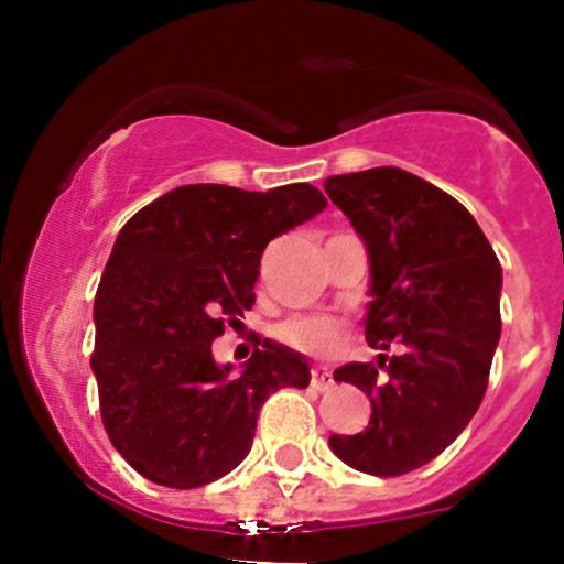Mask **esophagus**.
<instances>
[{
    "label": "esophagus",
    "mask_w": 564,
    "mask_h": 564,
    "mask_svg": "<svg viewBox=\"0 0 564 564\" xmlns=\"http://www.w3.org/2000/svg\"><path fill=\"white\" fill-rule=\"evenodd\" d=\"M311 384H314L318 392H327L329 388H333V373H329L327 368L316 366L314 371H311Z\"/></svg>",
    "instance_id": "esophagus-1"
}]
</instances>
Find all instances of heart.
<instances>
[{
	"label": "heart",
	"mask_w": 564,
	"mask_h": 564,
	"mask_svg": "<svg viewBox=\"0 0 564 564\" xmlns=\"http://www.w3.org/2000/svg\"><path fill=\"white\" fill-rule=\"evenodd\" d=\"M278 340L311 357H327L344 344V324L333 316H294L278 324Z\"/></svg>",
	"instance_id": "obj_1"
}]
</instances>
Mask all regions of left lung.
<instances>
[{
  "instance_id": "obj_1",
  "label": "left lung",
  "mask_w": 564,
  "mask_h": 564,
  "mask_svg": "<svg viewBox=\"0 0 564 564\" xmlns=\"http://www.w3.org/2000/svg\"><path fill=\"white\" fill-rule=\"evenodd\" d=\"M324 191L368 250L366 340L403 349L388 364L379 355V366L335 371V382L371 398V420L355 436H329V451L366 475H406L440 456L486 395L502 333V267L464 204L403 169L335 174Z\"/></svg>"
}]
</instances>
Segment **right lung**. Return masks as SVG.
Segmentation results:
<instances>
[{"label":"right lung","mask_w":564,"mask_h":564,"mask_svg":"<svg viewBox=\"0 0 564 564\" xmlns=\"http://www.w3.org/2000/svg\"><path fill=\"white\" fill-rule=\"evenodd\" d=\"M327 207L308 182L240 191L182 185L119 231L95 297L100 414L119 456L158 486L198 488L250 453L261 403L308 388L300 351L264 338L242 373L213 340L256 300L272 237Z\"/></svg>","instance_id":"add662e5"}]
</instances>
